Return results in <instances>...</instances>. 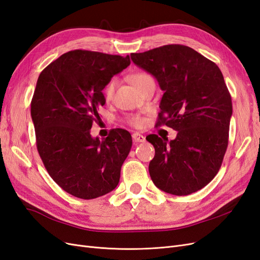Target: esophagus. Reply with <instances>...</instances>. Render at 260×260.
Instances as JSON below:
<instances>
[{
    "label": "esophagus",
    "mask_w": 260,
    "mask_h": 260,
    "mask_svg": "<svg viewBox=\"0 0 260 260\" xmlns=\"http://www.w3.org/2000/svg\"><path fill=\"white\" fill-rule=\"evenodd\" d=\"M132 139H133V141H135V142H137V143L145 142V137L142 136V135H140V133H138V132L133 133V135H132Z\"/></svg>",
    "instance_id": "obj_1"
}]
</instances>
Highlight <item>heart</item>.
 Instances as JSON below:
<instances>
[{
    "label": "heart",
    "instance_id": "b5f03b06",
    "mask_svg": "<svg viewBox=\"0 0 260 260\" xmlns=\"http://www.w3.org/2000/svg\"><path fill=\"white\" fill-rule=\"evenodd\" d=\"M129 80L139 91L142 90L144 86L147 85L148 83L154 82L153 78L149 76L148 74L143 73V72H138V73L130 75ZM117 84H118V82H117V79H115V78L112 80H109V82L106 84V86L104 88V98H105L106 102L113 101L114 95H115V91H116V88H117ZM127 121L131 125H133V127H139V125H141V123H142L143 120H142V117H140L139 115H132V116L127 117Z\"/></svg>",
    "mask_w": 260,
    "mask_h": 260
}]
</instances>
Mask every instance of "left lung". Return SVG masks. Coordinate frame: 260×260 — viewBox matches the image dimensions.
<instances>
[{
	"instance_id": "obj_1",
	"label": "left lung",
	"mask_w": 260,
	"mask_h": 260,
	"mask_svg": "<svg viewBox=\"0 0 260 260\" xmlns=\"http://www.w3.org/2000/svg\"><path fill=\"white\" fill-rule=\"evenodd\" d=\"M130 56L164 91L157 124L178 131L169 142L157 135L146 137L155 148L148 166L152 181L179 196L201 190L218 174L229 142L232 101L222 73L214 61L181 44Z\"/></svg>"
}]
</instances>
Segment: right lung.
Listing matches in <instances>:
<instances>
[{
  "label": "right lung",
  "instance_id": "obj_1",
  "mask_svg": "<svg viewBox=\"0 0 260 260\" xmlns=\"http://www.w3.org/2000/svg\"><path fill=\"white\" fill-rule=\"evenodd\" d=\"M130 62L129 55L75 50L52 61L38 78L31 101L38 152L51 178L78 199L100 198L119 182L131 135L117 128L101 141L91 137L90 129L101 121L102 91Z\"/></svg>",
  "mask_w": 260,
  "mask_h": 260
}]
</instances>
